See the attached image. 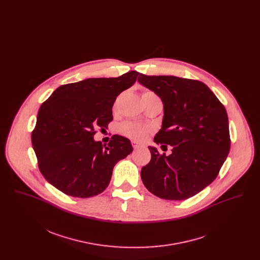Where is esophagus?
I'll use <instances>...</instances> for the list:
<instances>
[{
	"label": "esophagus",
	"instance_id": "34e87169",
	"mask_svg": "<svg viewBox=\"0 0 260 260\" xmlns=\"http://www.w3.org/2000/svg\"><path fill=\"white\" fill-rule=\"evenodd\" d=\"M132 144H133V147L135 149H138L141 147V145H140L139 143H137L136 140H133V141H132Z\"/></svg>",
	"mask_w": 260,
	"mask_h": 260
}]
</instances>
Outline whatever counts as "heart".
<instances>
[{"instance_id": "heart-1", "label": "heart", "mask_w": 260, "mask_h": 260, "mask_svg": "<svg viewBox=\"0 0 260 260\" xmlns=\"http://www.w3.org/2000/svg\"><path fill=\"white\" fill-rule=\"evenodd\" d=\"M145 93H152V92L145 91L143 94H145ZM120 131L123 135L131 137L134 140L143 141L148 136L150 128L148 126H145L142 124L132 123V122H125L124 124H121Z\"/></svg>"}]
</instances>
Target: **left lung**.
Wrapping results in <instances>:
<instances>
[{
	"mask_svg": "<svg viewBox=\"0 0 260 260\" xmlns=\"http://www.w3.org/2000/svg\"><path fill=\"white\" fill-rule=\"evenodd\" d=\"M164 105L161 129L154 137L160 154L148 146L151 160L141 169L143 184L155 196L180 201L191 198L215 179L230 150L228 116L220 101L200 81L175 76L137 79Z\"/></svg>",
	"mask_w": 260,
	"mask_h": 260,
	"instance_id": "1",
	"label": "left lung"
}]
</instances>
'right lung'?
I'll return each mask as SVG.
<instances>
[{"instance_id": "obj_1", "label": "right lung", "mask_w": 260, "mask_h": 260, "mask_svg": "<svg viewBox=\"0 0 260 260\" xmlns=\"http://www.w3.org/2000/svg\"><path fill=\"white\" fill-rule=\"evenodd\" d=\"M138 72L118 78H90L57 87L38 112L32 145L44 177L64 194L89 198L102 193L114 166L133 152L126 137L95 141L94 127L113 120L117 96L135 83Z\"/></svg>"}]
</instances>
